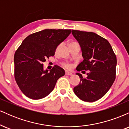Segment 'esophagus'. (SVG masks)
Here are the masks:
<instances>
[{"label":"esophagus","instance_id":"34e87169","mask_svg":"<svg viewBox=\"0 0 129 129\" xmlns=\"http://www.w3.org/2000/svg\"><path fill=\"white\" fill-rule=\"evenodd\" d=\"M66 75H68V76H72L73 74H72V73H71V72H68V71H66Z\"/></svg>","mask_w":129,"mask_h":129}]
</instances>
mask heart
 Wrapping results in <instances>:
<instances>
[{
  "label": "heart",
  "mask_w": 129,
  "mask_h": 129,
  "mask_svg": "<svg viewBox=\"0 0 129 129\" xmlns=\"http://www.w3.org/2000/svg\"><path fill=\"white\" fill-rule=\"evenodd\" d=\"M73 43H76V42H70V44H73ZM64 66L66 67L67 68H70V66L69 64H67V63H66V64H64Z\"/></svg>",
  "instance_id": "heart-1"
}]
</instances>
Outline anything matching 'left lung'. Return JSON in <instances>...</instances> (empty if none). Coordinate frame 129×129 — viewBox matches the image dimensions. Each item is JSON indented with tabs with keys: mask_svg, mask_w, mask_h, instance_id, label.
<instances>
[{
	"mask_svg": "<svg viewBox=\"0 0 129 129\" xmlns=\"http://www.w3.org/2000/svg\"><path fill=\"white\" fill-rule=\"evenodd\" d=\"M72 33L81 47L84 59L76 70L89 71L86 78L76 73L81 79L73 88L74 93L84 101L94 102L106 94L115 81L116 55L107 40L97 34L74 29Z\"/></svg>",
	"mask_w": 129,
	"mask_h": 129,
	"instance_id": "left-lung-1",
	"label": "left lung"
}]
</instances>
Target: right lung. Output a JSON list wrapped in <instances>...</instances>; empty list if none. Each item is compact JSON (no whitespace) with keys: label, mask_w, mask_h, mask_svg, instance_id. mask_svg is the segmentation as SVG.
<instances>
[{"label":"right lung","mask_w":129,"mask_h":129,"mask_svg":"<svg viewBox=\"0 0 129 129\" xmlns=\"http://www.w3.org/2000/svg\"><path fill=\"white\" fill-rule=\"evenodd\" d=\"M71 29H45L29 35L16 50L14 57V77L22 93L32 100H40L54 89L64 70L55 66L48 72L43 62L54 55Z\"/></svg>","instance_id":"1"}]
</instances>
